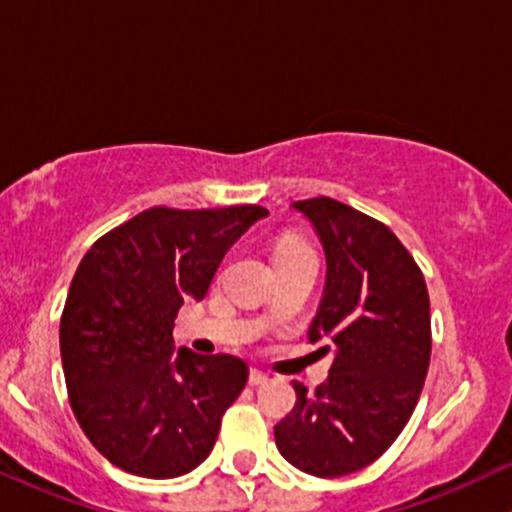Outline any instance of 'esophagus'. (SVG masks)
I'll use <instances>...</instances> for the list:
<instances>
[{
    "instance_id": "1",
    "label": "esophagus",
    "mask_w": 512,
    "mask_h": 512,
    "mask_svg": "<svg viewBox=\"0 0 512 512\" xmlns=\"http://www.w3.org/2000/svg\"><path fill=\"white\" fill-rule=\"evenodd\" d=\"M267 380H269V378L262 373V370H257V368L250 370V385H252V387H260V385L267 383Z\"/></svg>"
}]
</instances>
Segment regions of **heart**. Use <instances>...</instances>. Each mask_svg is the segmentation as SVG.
Listing matches in <instances>:
<instances>
[{
	"mask_svg": "<svg viewBox=\"0 0 512 512\" xmlns=\"http://www.w3.org/2000/svg\"><path fill=\"white\" fill-rule=\"evenodd\" d=\"M293 245H303V243H301V240H296V238H286V240H281L279 248H293Z\"/></svg>",
	"mask_w": 512,
	"mask_h": 512,
	"instance_id": "heart-1",
	"label": "heart"
}]
</instances>
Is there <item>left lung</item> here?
<instances>
[{
	"label": "left lung",
	"mask_w": 512,
	"mask_h": 512,
	"mask_svg": "<svg viewBox=\"0 0 512 512\" xmlns=\"http://www.w3.org/2000/svg\"><path fill=\"white\" fill-rule=\"evenodd\" d=\"M327 260L308 339H327L330 375L274 426L276 448L305 474L358 472L395 443L431 361V308L421 269L385 223L330 197L293 202Z\"/></svg>",
	"instance_id": "obj_1"
}]
</instances>
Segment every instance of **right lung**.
Masks as SVG:
<instances>
[{
    "instance_id": "1",
    "label": "right lung",
    "mask_w": 512,
    "mask_h": 512,
    "mask_svg": "<svg viewBox=\"0 0 512 512\" xmlns=\"http://www.w3.org/2000/svg\"><path fill=\"white\" fill-rule=\"evenodd\" d=\"M264 207H154L93 243L60 322L69 402L105 460L146 479L192 472L214 448L223 411L248 383L231 354H175L180 305L202 301L226 252Z\"/></svg>"
}]
</instances>
